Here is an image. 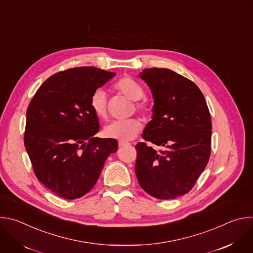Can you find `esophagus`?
I'll use <instances>...</instances> for the list:
<instances>
[{
	"label": "esophagus",
	"mask_w": 253,
	"mask_h": 253,
	"mask_svg": "<svg viewBox=\"0 0 253 253\" xmlns=\"http://www.w3.org/2000/svg\"><path fill=\"white\" fill-rule=\"evenodd\" d=\"M118 145H119V147H124V146H128V145H130V143H128V142H124V141H119Z\"/></svg>",
	"instance_id": "34e87169"
}]
</instances>
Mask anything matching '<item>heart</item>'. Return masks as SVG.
<instances>
[{
	"label": "heart",
	"instance_id": "obj_1",
	"mask_svg": "<svg viewBox=\"0 0 253 253\" xmlns=\"http://www.w3.org/2000/svg\"><path fill=\"white\" fill-rule=\"evenodd\" d=\"M114 88L134 101V107L143 116H148L152 112V103L143 98L145 91L142 85L131 77H123L119 79ZM92 112L100 119H106L108 116L107 97L102 89L95 90L89 100ZM142 124L137 118H129L125 120H114L105 126L104 134L108 138H113L121 141H129L136 137L141 130Z\"/></svg>",
	"mask_w": 253,
	"mask_h": 253
}]
</instances>
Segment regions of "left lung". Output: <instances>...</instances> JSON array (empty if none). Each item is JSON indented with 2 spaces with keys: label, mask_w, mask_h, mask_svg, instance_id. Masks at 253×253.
I'll use <instances>...</instances> for the list:
<instances>
[{
  "label": "left lung",
  "mask_w": 253,
  "mask_h": 253,
  "mask_svg": "<svg viewBox=\"0 0 253 253\" xmlns=\"http://www.w3.org/2000/svg\"><path fill=\"white\" fill-rule=\"evenodd\" d=\"M154 98L152 120L135 146V173L142 189L158 199L188 193L211 153V117L200 89L165 68L144 69L139 75ZM153 145L164 149L156 151Z\"/></svg>",
  "instance_id": "1"
}]
</instances>
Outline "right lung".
Segmentation results:
<instances>
[{
	"label": "right lung",
	"instance_id": "obj_1",
	"mask_svg": "<svg viewBox=\"0 0 253 253\" xmlns=\"http://www.w3.org/2000/svg\"><path fill=\"white\" fill-rule=\"evenodd\" d=\"M115 75L95 67L58 72L28 106L24 143L34 173L62 198L88 193L118 149L117 140L94 137L99 121L89 105L92 93Z\"/></svg>",
	"mask_w": 253,
	"mask_h": 253
}]
</instances>
